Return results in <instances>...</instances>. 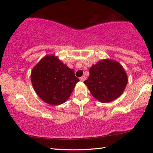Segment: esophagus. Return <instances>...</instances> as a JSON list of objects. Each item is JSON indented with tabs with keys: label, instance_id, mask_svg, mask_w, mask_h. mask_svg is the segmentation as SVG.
I'll list each match as a JSON object with an SVG mask.
<instances>
[{
	"label": "esophagus",
	"instance_id": "esophagus-1",
	"mask_svg": "<svg viewBox=\"0 0 153 153\" xmlns=\"http://www.w3.org/2000/svg\"><path fill=\"white\" fill-rule=\"evenodd\" d=\"M79 79H80V81H82V82H84V80L86 79V77H85L84 76H82L81 77H80Z\"/></svg>",
	"mask_w": 153,
	"mask_h": 153
}]
</instances>
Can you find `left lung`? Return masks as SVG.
I'll list each match as a JSON object with an SVG mask.
<instances>
[{
  "instance_id": "obj_1",
  "label": "left lung",
  "mask_w": 153,
  "mask_h": 153,
  "mask_svg": "<svg viewBox=\"0 0 153 153\" xmlns=\"http://www.w3.org/2000/svg\"><path fill=\"white\" fill-rule=\"evenodd\" d=\"M84 83L93 97L105 103L122 94L128 84V77L120 63L105 59L90 67L88 79Z\"/></svg>"
}]
</instances>
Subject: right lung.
<instances>
[{
    "instance_id": "right-lung-1",
    "label": "right lung",
    "mask_w": 153,
    "mask_h": 153,
    "mask_svg": "<svg viewBox=\"0 0 153 153\" xmlns=\"http://www.w3.org/2000/svg\"><path fill=\"white\" fill-rule=\"evenodd\" d=\"M33 89L43 101L51 105L63 104L79 81L74 70L54 55L42 58L31 73Z\"/></svg>"
}]
</instances>
